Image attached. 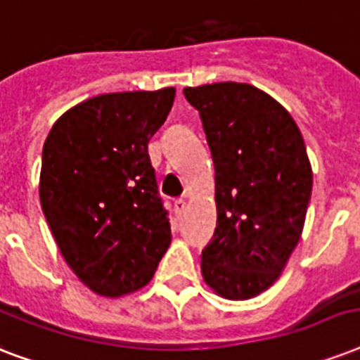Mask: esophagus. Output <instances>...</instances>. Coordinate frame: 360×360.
Returning a JSON list of instances; mask_svg holds the SVG:
<instances>
[{
  "mask_svg": "<svg viewBox=\"0 0 360 360\" xmlns=\"http://www.w3.org/2000/svg\"><path fill=\"white\" fill-rule=\"evenodd\" d=\"M174 209H175V214L179 217V214H183V211L186 209V202L183 200V198H179V200H175L174 202Z\"/></svg>",
  "mask_w": 360,
  "mask_h": 360,
  "instance_id": "esophagus-1",
  "label": "esophagus"
}]
</instances>
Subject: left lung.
<instances>
[{"instance_id":"8db88e82","label":"left lung","mask_w":360,"mask_h":360,"mask_svg":"<svg viewBox=\"0 0 360 360\" xmlns=\"http://www.w3.org/2000/svg\"><path fill=\"white\" fill-rule=\"evenodd\" d=\"M200 112L214 162L217 228L202 276L245 301L278 280L302 236L312 166L290 112L262 89L219 82L183 89Z\"/></svg>"}]
</instances>
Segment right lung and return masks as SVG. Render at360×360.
I'll return each mask as SVG.
<instances>
[{"mask_svg":"<svg viewBox=\"0 0 360 360\" xmlns=\"http://www.w3.org/2000/svg\"><path fill=\"white\" fill-rule=\"evenodd\" d=\"M175 87L104 93L67 110L42 147V213L72 273L103 297L151 282L172 243L147 143Z\"/></svg>","mask_w":360,"mask_h":360,"instance_id":"1","label":"right lung"}]
</instances>
